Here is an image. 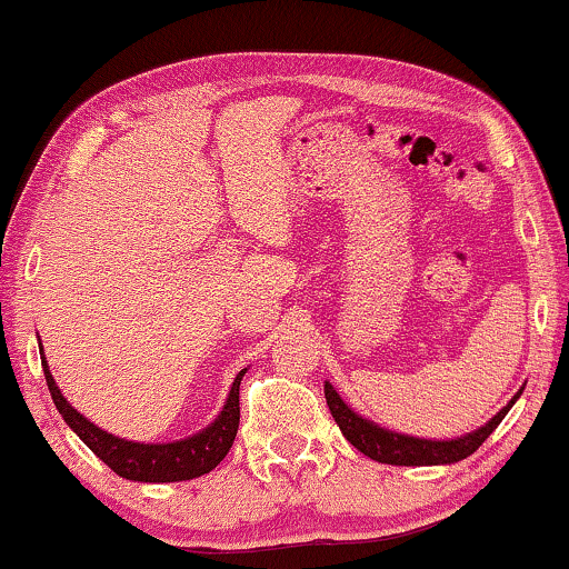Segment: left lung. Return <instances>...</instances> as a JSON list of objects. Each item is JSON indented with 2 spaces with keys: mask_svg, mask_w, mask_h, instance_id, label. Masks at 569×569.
<instances>
[{
  "mask_svg": "<svg viewBox=\"0 0 569 569\" xmlns=\"http://www.w3.org/2000/svg\"><path fill=\"white\" fill-rule=\"evenodd\" d=\"M520 393L523 391H518V396ZM516 399H512L502 411H497V415L489 419L485 427H479L477 432L463 435V438L458 440H422V438H409V435L383 430V427L372 425L360 415H355V411L341 401V396L333 391L331 383H326V403H329L331 417L337 419L339 430L345 432V438L352 442L360 453L372 458V461L391 463V466H438V463L461 461V458L471 456L473 450H477L481 442L497 430V425L502 422L512 403H516Z\"/></svg>",
  "mask_w": 569,
  "mask_h": 569,
  "instance_id": "obj_1",
  "label": "left lung"
}]
</instances>
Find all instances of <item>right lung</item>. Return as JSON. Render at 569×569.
Instances as JSON below:
<instances>
[{"instance_id":"add662e5","label":"right lung","mask_w":569,"mask_h":569,"mask_svg":"<svg viewBox=\"0 0 569 569\" xmlns=\"http://www.w3.org/2000/svg\"><path fill=\"white\" fill-rule=\"evenodd\" d=\"M43 376L46 386H49L51 399L57 403L59 415L64 417V422L72 427V430L80 435V440L88 446L92 453H96L100 461H103L108 469H113L119 477L131 479V481H186L204 477L214 469L217 463L228 456L238 435V422H240V403H238V388L240 378H243L246 370L238 372L236 383L230 388L228 401H224V409L220 417L214 419L207 430H201L193 438L168 442V446H144V442H129L121 438H113L84 419L80 411L72 409L64 396H61L59 386L53 383L49 365H46L43 357Z\"/></svg>"}]
</instances>
